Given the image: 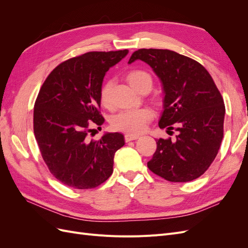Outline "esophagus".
<instances>
[{
  "label": "esophagus",
  "instance_id": "1",
  "mask_svg": "<svg viewBox=\"0 0 248 248\" xmlns=\"http://www.w3.org/2000/svg\"><path fill=\"white\" fill-rule=\"evenodd\" d=\"M139 138H140V137H139V136H137V134H130V133H128V134H125V137H124L125 141L134 140H138Z\"/></svg>",
  "mask_w": 248,
  "mask_h": 248
}]
</instances>
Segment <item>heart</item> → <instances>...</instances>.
Returning <instances> with one entry per match:
<instances>
[{
  "label": "heart",
  "instance_id": "1",
  "mask_svg": "<svg viewBox=\"0 0 248 248\" xmlns=\"http://www.w3.org/2000/svg\"><path fill=\"white\" fill-rule=\"evenodd\" d=\"M129 84L139 90L145 85L152 86V78L150 74L144 70H132L127 76ZM111 89L112 81L108 80L104 82L100 89V101L104 108H110L111 106ZM153 118L152 111L146 108H133V109H123L117 112L110 119L111 128L127 132V133H140L146 129L148 123Z\"/></svg>",
  "mask_w": 248,
  "mask_h": 248
}]
</instances>
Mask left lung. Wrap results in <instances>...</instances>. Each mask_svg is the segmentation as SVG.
Here are the masks:
<instances>
[{
  "instance_id": "1",
  "label": "left lung",
  "mask_w": 248,
  "mask_h": 248,
  "mask_svg": "<svg viewBox=\"0 0 248 248\" xmlns=\"http://www.w3.org/2000/svg\"><path fill=\"white\" fill-rule=\"evenodd\" d=\"M141 60L162 82L160 128L177 131L176 140L159 139L148 168L170 182H189L211 166L223 138L226 108L204 66L170 49L140 48L128 63ZM169 132V131H168Z\"/></svg>"
}]
</instances>
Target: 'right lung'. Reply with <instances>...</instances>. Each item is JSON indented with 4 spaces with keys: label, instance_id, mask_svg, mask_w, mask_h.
<instances>
[{
    "label": "right lung",
    "instance_id": "add662e5",
    "mask_svg": "<svg viewBox=\"0 0 248 248\" xmlns=\"http://www.w3.org/2000/svg\"><path fill=\"white\" fill-rule=\"evenodd\" d=\"M128 50L89 51L62 62L44 80L34 106V134L49 171L63 184L91 189L112 174L114 156L125 144L119 132L90 140L104 122L103 78Z\"/></svg>",
    "mask_w": 248,
    "mask_h": 248
}]
</instances>
